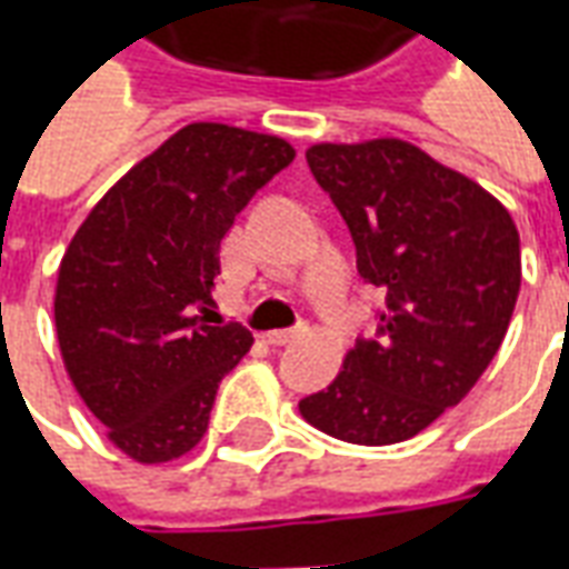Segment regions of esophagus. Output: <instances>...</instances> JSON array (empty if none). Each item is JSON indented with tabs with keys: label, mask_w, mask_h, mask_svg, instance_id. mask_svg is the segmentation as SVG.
I'll return each mask as SVG.
<instances>
[{
	"label": "esophagus",
	"mask_w": 569,
	"mask_h": 569,
	"mask_svg": "<svg viewBox=\"0 0 569 569\" xmlns=\"http://www.w3.org/2000/svg\"><path fill=\"white\" fill-rule=\"evenodd\" d=\"M305 332H308L305 326H298V329H273V332H264V341L268 345H289V341H296L298 335Z\"/></svg>",
	"instance_id": "34e87169"
}]
</instances>
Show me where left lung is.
<instances>
[{
	"mask_svg": "<svg viewBox=\"0 0 569 569\" xmlns=\"http://www.w3.org/2000/svg\"><path fill=\"white\" fill-rule=\"evenodd\" d=\"M357 247L366 283L383 292L378 335L357 338L301 418L350 445H396L457 406L497 357L518 289L521 240L485 188L406 140L308 149Z\"/></svg>",
	"mask_w": 569,
	"mask_h": 569,
	"instance_id": "obj_1",
	"label": "left lung"
}]
</instances>
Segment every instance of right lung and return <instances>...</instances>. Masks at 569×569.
Segmentation results:
<instances>
[{"mask_svg":"<svg viewBox=\"0 0 569 569\" xmlns=\"http://www.w3.org/2000/svg\"><path fill=\"white\" fill-rule=\"evenodd\" d=\"M280 137L198 121L109 188L57 271L69 381L137 463H167L207 432L216 390L247 357L240 322L210 326L222 237L289 167Z\"/></svg>","mask_w":569,"mask_h":569,"instance_id":"1","label":"right lung"}]
</instances>
